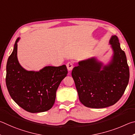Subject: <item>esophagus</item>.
Wrapping results in <instances>:
<instances>
[{"label":"esophagus","instance_id":"34e87169","mask_svg":"<svg viewBox=\"0 0 135 135\" xmlns=\"http://www.w3.org/2000/svg\"><path fill=\"white\" fill-rule=\"evenodd\" d=\"M71 68H72L70 67V66H69V65L68 66V70H70V69H71Z\"/></svg>","mask_w":135,"mask_h":135}]
</instances>
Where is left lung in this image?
I'll use <instances>...</instances> for the list:
<instances>
[{"label":"left lung","instance_id":"8db88e82","mask_svg":"<svg viewBox=\"0 0 135 135\" xmlns=\"http://www.w3.org/2000/svg\"><path fill=\"white\" fill-rule=\"evenodd\" d=\"M18 37L6 64V84L12 100L23 109L32 113L47 112L53 107L56 91L67 76L65 65L45 66L38 71L28 70L18 59Z\"/></svg>","mask_w":135,"mask_h":135}]
</instances>
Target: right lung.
I'll use <instances>...</instances> for the list:
<instances>
[{
	"instance_id": "1",
	"label": "right lung",
	"mask_w": 135,
	"mask_h": 135,
	"mask_svg": "<svg viewBox=\"0 0 135 135\" xmlns=\"http://www.w3.org/2000/svg\"><path fill=\"white\" fill-rule=\"evenodd\" d=\"M113 55L107 63L92 57L78 62L72 76L79 101L85 107L103 108L116 103L129 83V68L118 38L112 37Z\"/></svg>"
}]
</instances>
